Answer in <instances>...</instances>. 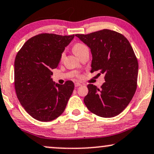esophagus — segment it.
<instances>
[{"mask_svg": "<svg viewBox=\"0 0 154 154\" xmlns=\"http://www.w3.org/2000/svg\"><path fill=\"white\" fill-rule=\"evenodd\" d=\"M81 86V84L80 83H75V87H79V86Z\"/></svg>", "mask_w": 154, "mask_h": 154, "instance_id": "esophagus-1", "label": "esophagus"}]
</instances>
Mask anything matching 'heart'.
Masks as SVG:
<instances>
[{
  "instance_id": "b5f03b06",
  "label": "heart",
  "mask_w": 154,
  "mask_h": 154,
  "mask_svg": "<svg viewBox=\"0 0 154 154\" xmlns=\"http://www.w3.org/2000/svg\"><path fill=\"white\" fill-rule=\"evenodd\" d=\"M86 49H88V47H87L85 44H83V43H75V44H74V45L73 46V53L76 55L78 57L80 56L83 51L86 50ZM63 56H64V53H62L61 55H60V58H63Z\"/></svg>"
}]
</instances>
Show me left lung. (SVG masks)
Segmentation results:
<instances>
[{"label":"left lung","instance_id":"8db88e82","mask_svg":"<svg viewBox=\"0 0 154 154\" xmlns=\"http://www.w3.org/2000/svg\"><path fill=\"white\" fill-rule=\"evenodd\" d=\"M75 35L91 48V72L105 75L106 82L100 88L88 85L85 105L98 116L119 115L129 104L137 88L138 60L129 41L121 33L109 29Z\"/></svg>","mask_w":154,"mask_h":154}]
</instances>
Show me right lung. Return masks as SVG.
<instances>
[{
  "instance_id": "right-lung-1",
  "label": "right lung",
  "mask_w": 154,
  "mask_h": 154,
  "mask_svg": "<svg viewBox=\"0 0 154 154\" xmlns=\"http://www.w3.org/2000/svg\"><path fill=\"white\" fill-rule=\"evenodd\" d=\"M74 35L41 33L28 39L16 56L14 85L17 97L26 112L47 122L60 116L74 89L71 81L55 83L51 75L58 67L60 55Z\"/></svg>"
}]
</instances>
